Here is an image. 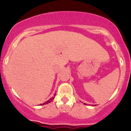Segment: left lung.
<instances>
[{"label": "left lung", "mask_w": 131, "mask_h": 131, "mask_svg": "<svg viewBox=\"0 0 131 131\" xmlns=\"http://www.w3.org/2000/svg\"><path fill=\"white\" fill-rule=\"evenodd\" d=\"M86 105H87V104H86Z\"/></svg>", "instance_id": "8db88e82"}]
</instances>
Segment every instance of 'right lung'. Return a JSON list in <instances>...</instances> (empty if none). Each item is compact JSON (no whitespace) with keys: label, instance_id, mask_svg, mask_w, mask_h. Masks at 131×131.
I'll use <instances>...</instances> for the list:
<instances>
[{"label":"right lung","instance_id":"obj_1","mask_svg":"<svg viewBox=\"0 0 131 131\" xmlns=\"http://www.w3.org/2000/svg\"><path fill=\"white\" fill-rule=\"evenodd\" d=\"M54 98H55V97H52V98H51V99H49V100H47V102H45V103H43V104H40V105H45V104H48V103H50V102H52V100H53V99Z\"/></svg>","mask_w":131,"mask_h":131}]
</instances>
